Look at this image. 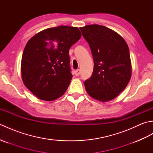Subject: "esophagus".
Returning <instances> with one entry per match:
<instances>
[{"mask_svg": "<svg viewBox=\"0 0 153 153\" xmlns=\"http://www.w3.org/2000/svg\"><path fill=\"white\" fill-rule=\"evenodd\" d=\"M79 74H80V71H79V70H77L75 71V75H76V76H79Z\"/></svg>", "mask_w": 153, "mask_h": 153, "instance_id": "1", "label": "esophagus"}]
</instances>
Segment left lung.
I'll return each mask as SVG.
<instances>
[{"label": "left lung", "mask_w": 153, "mask_h": 153, "mask_svg": "<svg viewBox=\"0 0 153 153\" xmlns=\"http://www.w3.org/2000/svg\"><path fill=\"white\" fill-rule=\"evenodd\" d=\"M91 51L94 68L91 77L84 82L90 97L107 102L125 89L131 76L128 44L116 31L93 24L81 27Z\"/></svg>", "instance_id": "obj_1"}]
</instances>
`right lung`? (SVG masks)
<instances>
[{"mask_svg":"<svg viewBox=\"0 0 153 153\" xmlns=\"http://www.w3.org/2000/svg\"><path fill=\"white\" fill-rule=\"evenodd\" d=\"M82 37L77 27L48 28L28 41L23 53L21 71L25 87L38 99L53 101L69 86V50Z\"/></svg>","mask_w":153,"mask_h":153,"instance_id":"add662e5","label":"right lung"}]
</instances>
